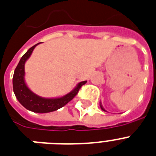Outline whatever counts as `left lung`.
Segmentation results:
<instances>
[{"label":"left lung","mask_w":156,"mask_h":156,"mask_svg":"<svg viewBox=\"0 0 156 156\" xmlns=\"http://www.w3.org/2000/svg\"><path fill=\"white\" fill-rule=\"evenodd\" d=\"M99 105H100V107H101V109H102V110H103V111H106V112H107V111H106V110H105L104 108H103V106H102V103H101V102H99Z\"/></svg>","instance_id":"left-lung-1"}]
</instances>
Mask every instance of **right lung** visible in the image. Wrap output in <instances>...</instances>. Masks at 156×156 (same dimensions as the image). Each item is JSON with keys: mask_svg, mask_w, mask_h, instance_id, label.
Segmentation results:
<instances>
[{"mask_svg": "<svg viewBox=\"0 0 156 156\" xmlns=\"http://www.w3.org/2000/svg\"><path fill=\"white\" fill-rule=\"evenodd\" d=\"M30 48L21 58L18 65L15 69L12 78L13 91L17 100L27 110L38 114H45L58 110L71 101L78 93L82 85L87 81H82L76 84L70 92L61 97L56 98H45L41 97L33 92L28 87L25 81V63L32 54L33 50L38 44Z\"/></svg>", "mask_w": 156, "mask_h": 156, "instance_id": "1", "label": "right lung"}]
</instances>
